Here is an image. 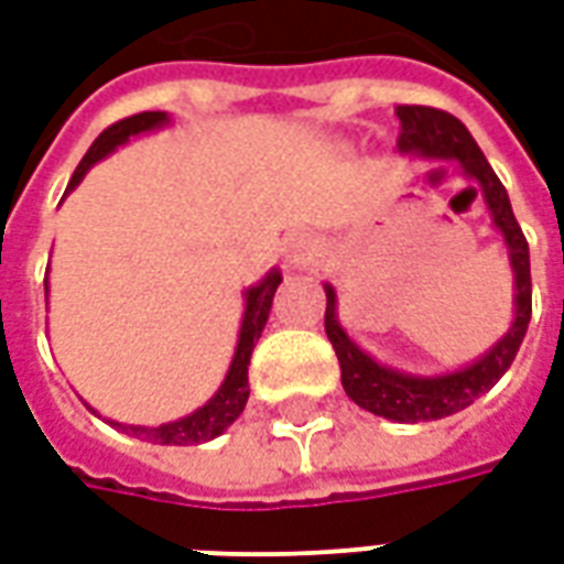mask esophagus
<instances>
[{
  "label": "esophagus",
  "instance_id": "obj_1",
  "mask_svg": "<svg viewBox=\"0 0 564 564\" xmlns=\"http://www.w3.org/2000/svg\"><path fill=\"white\" fill-rule=\"evenodd\" d=\"M318 254H322V246H318V240H315L312 234L300 231L288 240L285 258L288 267H294V270H310V267L318 261Z\"/></svg>",
  "mask_w": 564,
  "mask_h": 564
}]
</instances>
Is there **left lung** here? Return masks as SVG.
<instances>
[{"mask_svg":"<svg viewBox=\"0 0 564 564\" xmlns=\"http://www.w3.org/2000/svg\"><path fill=\"white\" fill-rule=\"evenodd\" d=\"M402 122L400 150L426 162H456L466 180H471L468 192L484 197V207L490 213L492 228L501 234V242L508 249L513 273V322L501 339L484 351L468 367L442 372V376H414L402 372L388 364H378L376 357L367 355L360 345L345 333L336 315V288L324 282L327 294V312H324V330L330 339L333 351L339 357L343 369V388L351 400L367 412L400 423L442 421L447 414L468 409L480 393L499 381L513 357L523 345L532 318V273H529V242H525L520 225L513 219L508 192L499 183V176L484 159V152L468 134V129L456 117L445 110L421 108V105H402L397 108Z\"/></svg>","mask_w":564,"mask_h":564,"instance_id":"8db88e82","label":"left lung"}]
</instances>
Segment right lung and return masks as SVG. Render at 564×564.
I'll return each instance as SVG.
<instances>
[{"label": "right lung", "mask_w": 564, "mask_h": 564, "mask_svg": "<svg viewBox=\"0 0 564 564\" xmlns=\"http://www.w3.org/2000/svg\"><path fill=\"white\" fill-rule=\"evenodd\" d=\"M167 122H171V117H167L164 110H143V113H134V117L113 122V126L101 131L96 138V143L86 150V155L80 159V164H77V171H74L72 183H68L65 192H72V188L80 186V180L86 176V171L96 162H101V159H108L117 147L129 143L131 138H138V134H147V131L164 129ZM279 282H282V273H279V267H273L261 282H254L252 288H246V294H242L246 310H242L240 336H237L231 367H228V376H225V381L219 384V390H216L200 409H195V412L186 414V417H180V421L162 423V426H134V423L126 426V423L108 421L110 426H122L129 435L141 438V442H152V445H200V442H209V438H216V435L225 433V430L240 417L242 409H246V400H249V360H252L254 343L261 339V330H264L267 318H270V306H273V294H276ZM47 291H51V288L44 282V294H47ZM89 412H96V409L89 405Z\"/></svg>", "instance_id": "right-lung-1"}]
</instances>
